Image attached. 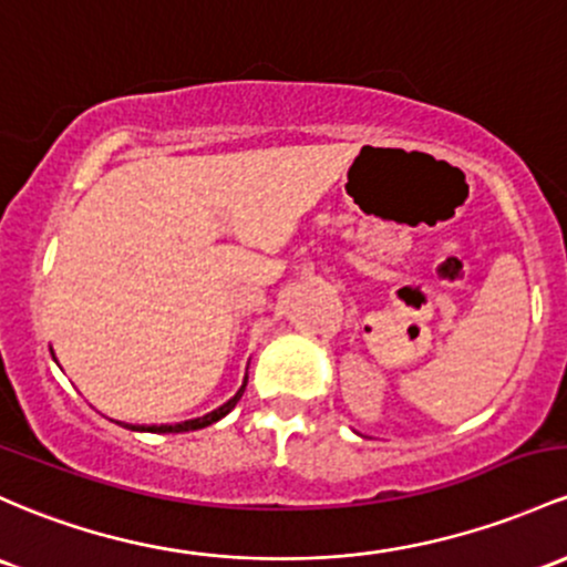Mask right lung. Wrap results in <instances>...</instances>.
Here are the masks:
<instances>
[{
  "mask_svg": "<svg viewBox=\"0 0 567 567\" xmlns=\"http://www.w3.org/2000/svg\"><path fill=\"white\" fill-rule=\"evenodd\" d=\"M245 388H247V374H245V382H241V388L236 390V395L228 398V401L223 403V406H217L215 412H209V414H204V416H196V420L177 422V425H132V431H147V433H188V431H202V427L213 425V422L223 420V416L231 412L236 403H239L241 393H245Z\"/></svg>",
  "mask_w": 567,
  "mask_h": 567,
  "instance_id": "right-lung-1",
  "label": "right lung"
}]
</instances>
